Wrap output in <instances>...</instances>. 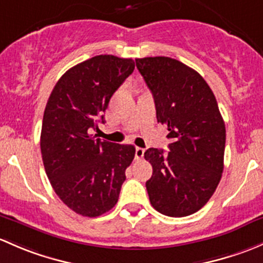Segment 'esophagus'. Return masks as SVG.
Here are the masks:
<instances>
[{
	"mask_svg": "<svg viewBox=\"0 0 263 263\" xmlns=\"http://www.w3.org/2000/svg\"><path fill=\"white\" fill-rule=\"evenodd\" d=\"M144 149L143 148H137L135 149V159H140L143 158V156H144Z\"/></svg>",
	"mask_w": 263,
	"mask_h": 263,
	"instance_id": "obj_1",
	"label": "esophagus"
}]
</instances>
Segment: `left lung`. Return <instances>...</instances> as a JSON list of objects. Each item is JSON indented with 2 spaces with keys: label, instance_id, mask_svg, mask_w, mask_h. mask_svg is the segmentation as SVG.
Listing matches in <instances>:
<instances>
[{
  "label": "left lung",
  "instance_id": "obj_1",
  "mask_svg": "<svg viewBox=\"0 0 263 263\" xmlns=\"http://www.w3.org/2000/svg\"><path fill=\"white\" fill-rule=\"evenodd\" d=\"M135 63L172 140L168 153H144L153 167L145 182L151 204L167 216L191 215L209 201L223 173L226 124L218 102L206 81L180 61L147 57Z\"/></svg>",
  "mask_w": 263,
  "mask_h": 263
}]
</instances>
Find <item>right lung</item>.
Listing matches in <instances>:
<instances>
[{
    "instance_id": "right-lung-1",
    "label": "right lung",
    "mask_w": 263,
    "mask_h": 263,
    "mask_svg": "<svg viewBox=\"0 0 263 263\" xmlns=\"http://www.w3.org/2000/svg\"><path fill=\"white\" fill-rule=\"evenodd\" d=\"M132 58L96 55L68 69L51 91L40 149L50 185L73 212L95 218L111 210L134 159L130 144L101 142L99 129L114 92L134 71Z\"/></svg>"
}]
</instances>
